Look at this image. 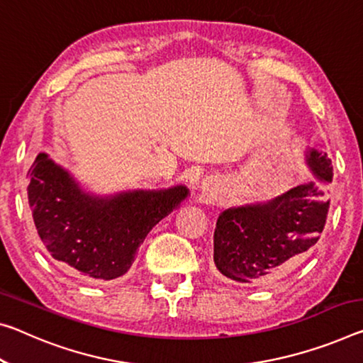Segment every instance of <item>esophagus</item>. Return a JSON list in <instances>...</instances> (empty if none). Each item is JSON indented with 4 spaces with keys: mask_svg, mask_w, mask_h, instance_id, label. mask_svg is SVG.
I'll list each match as a JSON object with an SVG mask.
<instances>
[{
    "mask_svg": "<svg viewBox=\"0 0 363 363\" xmlns=\"http://www.w3.org/2000/svg\"><path fill=\"white\" fill-rule=\"evenodd\" d=\"M202 192H203V195L206 199H216V191H215V187H213V182L211 181H203V184H202Z\"/></svg>",
    "mask_w": 363,
    "mask_h": 363,
    "instance_id": "34e87169",
    "label": "esophagus"
}]
</instances>
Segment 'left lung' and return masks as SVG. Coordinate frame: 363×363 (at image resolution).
I'll return each mask as SVG.
<instances>
[{"instance_id": "8db88e82", "label": "left lung", "mask_w": 363, "mask_h": 363, "mask_svg": "<svg viewBox=\"0 0 363 363\" xmlns=\"http://www.w3.org/2000/svg\"><path fill=\"white\" fill-rule=\"evenodd\" d=\"M313 179L264 203L224 210L216 221L213 260L218 272L244 284L279 278L307 254L323 233L333 181L326 153L308 150Z\"/></svg>"}]
</instances>
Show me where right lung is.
Wrapping results in <instances>:
<instances>
[{
  "label": "right lung",
  "instance_id": "add662e5",
  "mask_svg": "<svg viewBox=\"0 0 363 363\" xmlns=\"http://www.w3.org/2000/svg\"><path fill=\"white\" fill-rule=\"evenodd\" d=\"M27 176L28 205L45 249L91 281L128 273L152 228L189 195L174 186L96 197L47 153H38Z\"/></svg>",
  "mask_w": 363,
  "mask_h": 363
}]
</instances>
